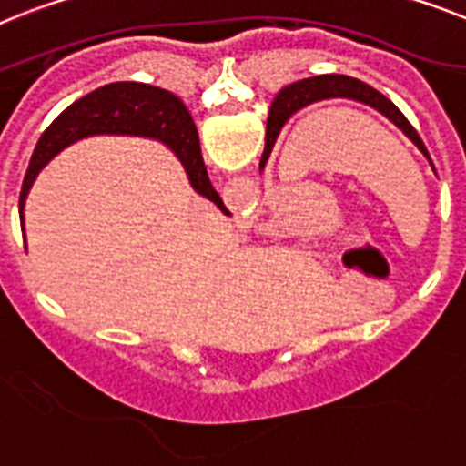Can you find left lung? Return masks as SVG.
<instances>
[{"label": "left lung", "instance_id": "1", "mask_svg": "<svg viewBox=\"0 0 466 466\" xmlns=\"http://www.w3.org/2000/svg\"><path fill=\"white\" fill-rule=\"evenodd\" d=\"M335 96L356 98V101L368 103V106L377 108L380 113H384L389 119H391L393 125L400 127V129L405 131V137L410 138L417 148L422 150V153L429 157L422 138H420V134L415 131V127L408 122V117H405V115L400 113V110L396 108L387 96H381L380 91H375L372 86L360 82V79L347 77V75H318V77L299 79V82L285 86V89L276 96V101H273L278 129H280L282 122H285L289 115L297 113V110L304 108V106H309V103L320 101V98H335Z\"/></svg>", "mask_w": 466, "mask_h": 466}]
</instances>
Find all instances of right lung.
I'll return each mask as SVG.
<instances>
[{"instance_id": "obj_1", "label": "right lung", "mask_w": 466, "mask_h": 466, "mask_svg": "<svg viewBox=\"0 0 466 466\" xmlns=\"http://www.w3.org/2000/svg\"><path fill=\"white\" fill-rule=\"evenodd\" d=\"M94 134H138V137L160 138L178 155V160L184 162L193 188L202 198L212 200L218 209H226L218 193L209 184L198 129L184 103L157 86L138 85V82H115L75 101L44 131L23 178L21 200H18L21 217L27 190L33 188V181L42 172V167L66 146L85 137H94Z\"/></svg>"}]
</instances>
